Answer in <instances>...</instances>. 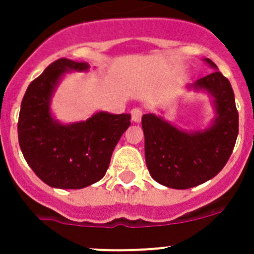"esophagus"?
<instances>
[{
    "label": "esophagus",
    "instance_id": "1",
    "mask_svg": "<svg viewBox=\"0 0 254 254\" xmlns=\"http://www.w3.org/2000/svg\"><path fill=\"white\" fill-rule=\"evenodd\" d=\"M131 117L133 122L138 123L141 121V117H142V111H141L140 108H133L131 111Z\"/></svg>",
    "mask_w": 254,
    "mask_h": 254
}]
</instances>
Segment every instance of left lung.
Segmentation results:
<instances>
[{
    "instance_id": "left-lung-1",
    "label": "left lung",
    "mask_w": 254,
    "mask_h": 254,
    "mask_svg": "<svg viewBox=\"0 0 254 254\" xmlns=\"http://www.w3.org/2000/svg\"><path fill=\"white\" fill-rule=\"evenodd\" d=\"M214 71L190 85L207 91L216 112L214 122L202 131L177 128L155 114H143L145 159L152 179L174 190L196 187L214 178L228 163L239 128L234 91L217 66L205 58Z\"/></svg>"
}]
</instances>
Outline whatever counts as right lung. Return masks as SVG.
<instances>
[{
	"label": "right lung",
	"mask_w": 254,
	"mask_h": 254,
	"mask_svg": "<svg viewBox=\"0 0 254 254\" xmlns=\"http://www.w3.org/2000/svg\"><path fill=\"white\" fill-rule=\"evenodd\" d=\"M86 62L60 58L31 81L22 98L17 133L29 167L46 185L80 190L100 181L131 114L98 112L82 122L64 125L52 117L51 98L68 71H87Z\"/></svg>",
	"instance_id": "add662e5"
}]
</instances>
